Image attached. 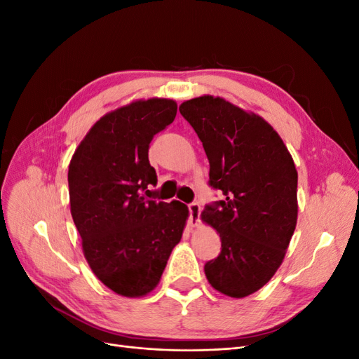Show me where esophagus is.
<instances>
[{"label": "esophagus", "instance_id": "1", "mask_svg": "<svg viewBox=\"0 0 359 359\" xmlns=\"http://www.w3.org/2000/svg\"><path fill=\"white\" fill-rule=\"evenodd\" d=\"M201 211H202V206H201L199 202H193V203L189 205V212H190V215H189V224L191 227L199 226V223H201Z\"/></svg>", "mask_w": 359, "mask_h": 359}]
</instances>
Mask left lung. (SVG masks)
I'll return each mask as SVG.
<instances>
[{
  "label": "left lung",
  "mask_w": 359,
  "mask_h": 359,
  "mask_svg": "<svg viewBox=\"0 0 359 359\" xmlns=\"http://www.w3.org/2000/svg\"><path fill=\"white\" fill-rule=\"evenodd\" d=\"M180 112L208 157L210 186L224 196L201 214L222 240V252L205 264V276L227 297H248L276 274L295 231V163L262 116L222 97H196Z\"/></svg>",
  "instance_id": "1"
}]
</instances>
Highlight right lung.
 Here are the masks:
<instances>
[{
  "label": "right lung",
  "mask_w": 359,
  "mask_h": 359,
  "mask_svg": "<svg viewBox=\"0 0 359 359\" xmlns=\"http://www.w3.org/2000/svg\"><path fill=\"white\" fill-rule=\"evenodd\" d=\"M170 99L136 100L106 114L69 165L70 211L95 277L118 295L153 290L182 236L189 208L149 199L157 173L148 149L177 116Z\"/></svg>",
  "instance_id": "1"
}]
</instances>
